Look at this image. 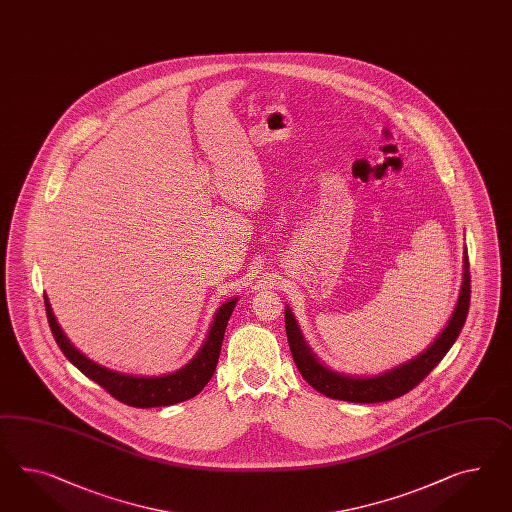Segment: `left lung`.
Masks as SVG:
<instances>
[{
  "label": "left lung",
  "instance_id": "obj_1",
  "mask_svg": "<svg viewBox=\"0 0 512 512\" xmlns=\"http://www.w3.org/2000/svg\"><path fill=\"white\" fill-rule=\"evenodd\" d=\"M464 283L462 292L456 304L455 313L440 333V337L432 345L412 361L404 363L401 367L389 371V373L373 376V378H352L345 374L332 373L326 369L320 361L311 354V350L305 345L304 337L298 330V324L291 315V309H285V330L291 346L292 358L298 367L305 382L315 387L322 395L339 401L360 402H384L399 399L410 389H414L419 382H423L430 371L443 360V356L449 352L456 337L462 332L464 322L470 311L471 277L470 259H464Z\"/></svg>",
  "mask_w": 512,
  "mask_h": 512
}]
</instances>
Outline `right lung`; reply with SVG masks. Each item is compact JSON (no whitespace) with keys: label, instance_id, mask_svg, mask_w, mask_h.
Returning a JSON list of instances; mask_svg holds the SVG:
<instances>
[{"label":"right lung","instance_id":"add662e5","mask_svg":"<svg viewBox=\"0 0 512 512\" xmlns=\"http://www.w3.org/2000/svg\"><path fill=\"white\" fill-rule=\"evenodd\" d=\"M44 305H46V317H48L50 330L54 333V339L74 367H78L87 378L95 380L98 386L104 387L113 399L134 408H154V406H171L177 402L194 399L195 395L207 386L208 380L212 378L218 365L223 333L235 309L236 298L221 305L208 332L207 341L194 360L177 373L156 376V378L115 373L100 367L95 361L87 360L74 346L70 345L65 333L61 332V328L57 326L56 317L52 313V307L48 304L46 296H44Z\"/></svg>","mask_w":512,"mask_h":512}]
</instances>
